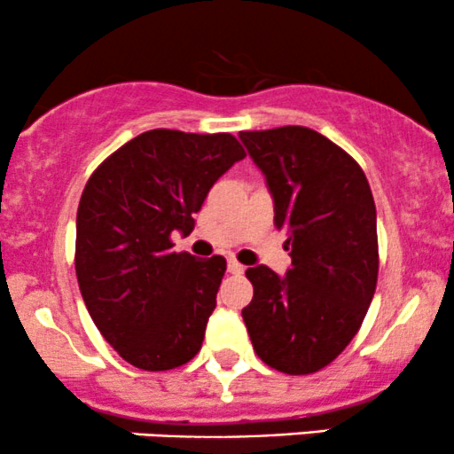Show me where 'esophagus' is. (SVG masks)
I'll return each mask as SVG.
<instances>
[{"label": "esophagus", "mask_w": 454, "mask_h": 454, "mask_svg": "<svg viewBox=\"0 0 454 454\" xmlns=\"http://www.w3.org/2000/svg\"><path fill=\"white\" fill-rule=\"evenodd\" d=\"M228 270H231L232 275H241L243 270H245V267L241 262H237V260L234 258H228Z\"/></svg>", "instance_id": "34e87169"}]
</instances>
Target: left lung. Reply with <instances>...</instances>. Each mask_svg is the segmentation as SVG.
Here are the masks:
<instances>
[{"mask_svg":"<svg viewBox=\"0 0 454 454\" xmlns=\"http://www.w3.org/2000/svg\"><path fill=\"white\" fill-rule=\"evenodd\" d=\"M267 179L275 226L288 232L293 267L245 270L243 307L254 350L290 376L320 372L361 328L378 284L376 202L363 168L316 129L239 132Z\"/></svg>","mask_w":454,"mask_h":454,"instance_id":"1","label":"left lung"}]
</instances>
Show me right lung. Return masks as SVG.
Listing matches in <instances>:
<instances>
[{"label": "right lung", "instance_id": "right-lung-1", "mask_svg": "<svg viewBox=\"0 0 454 454\" xmlns=\"http://www.w3.org/2000/svg\"><path fill=\"white\" fill-rule=\"evenodd\" d=\"M245 151L232 134L149 129L93 170L76 213V278L102 337L123 361L166 372L196 356L226 260L173 252V232Z\"/></svg>", "mask_w": 454, "mask_h": 454}]
</instances>
